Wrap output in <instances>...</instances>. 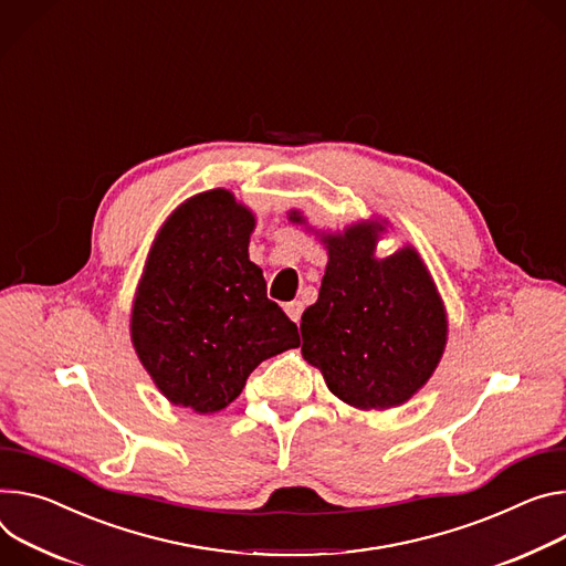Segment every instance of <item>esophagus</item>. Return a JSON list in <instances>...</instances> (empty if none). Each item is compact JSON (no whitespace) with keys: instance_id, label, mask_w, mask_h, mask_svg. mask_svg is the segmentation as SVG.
I'll return each mask as SVG.
<instances>
[{"instance_id":"1","label":"esophagus","mask_w":566,"mask_h":566,"mask_svg":"<svg viewBox=\"0 0 566 566\" xmlns=\"http://www.w3.org/2000/svg\"><path fill=\"white\" fill-rule=\"evenodd\" d=\"M302 310H304V304H302L300 300H293V302H289V304L284 306V312H286V316H289V318H291L293 323H300Z\"/></svg>"}]
</instances>
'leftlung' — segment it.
Masks as SVG:
<instances>
[{"label":"left lung","mask_w":566,"mask_h":566,"mask_svg":"<svg viewBox=\"0 0 566 566\" xmlns=\"http://www.w3.org/2000/svg\"><path fill=\"white\" fill-rule=\"evenodd\" d=\"M289 221L306 226L300 210ZM386 219L356 221L343 232H321L327 266L318 300L302 314V356L327 388L358 410L406 403L436 373L449 323L438 286L406 243L377 256Z\"/></svg>","instance_id":"8db88e82"}]
</instances>
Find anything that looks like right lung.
Here are the masks:
<instances>
[{"label": "right lung", "mask_w": 566, "mask_h": 566, "mask_svg": "<svg viewBox=\"0 0 566 566\" xmlns=\"http://www.w3.org/2000/svg\"><path fill=\"white\" fill-rule=\"evenodd\" d=\"M254 226L228 189L187 198L153 239L135 291L139 364L174 406L200 416L232 403L256 366L300 345L248 256Z\"/></svg>", "instance_id": "obj_1"}]
</instances>
